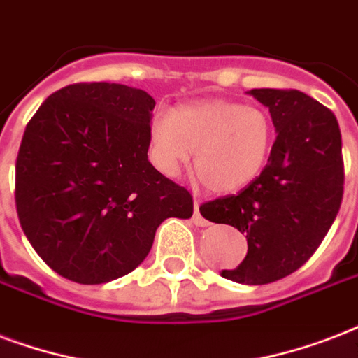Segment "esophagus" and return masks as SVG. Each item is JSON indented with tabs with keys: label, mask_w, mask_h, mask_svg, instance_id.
Wrapping results in <instances>:
<instances>
[{
	"label": "esophagus",
	"mask_w": 358,
	"mask_h": 358,
	"mask_svg": "<svg viewBox=\"0 0 358 358\" xmlns=\"http://www.w3.org/2000/svg\"><path fill=\"white\" fill-rule=\"evenodd\" d=\"M199 206H201V203L195 199V203H193V223H195L197 227H206V225H210V222L208 220H204L203 214H201V210H199Z\"/></svg>",
	"instance_id": "esophagus-1"
}]
</instances>
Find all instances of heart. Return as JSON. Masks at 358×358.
Listing matches in <instances>:
<instances>
[{"label": "heart", "mask_w": 358, "mask_h": 358, "mask_svg": "<svg viewBox=\"0 0 358 358\" xmlns=\"http://www.w3.org/2000/svg\"><path fill=\"white\" fill-rule=\"evenodd\" d=\"M274 144V125L263 108L231 101H203L161 110L148 133L150 159L176 176L195 152L193 174L215 193L240 191L257 178Z\"/></svg>", "instance_id": "1"}]
</instances>
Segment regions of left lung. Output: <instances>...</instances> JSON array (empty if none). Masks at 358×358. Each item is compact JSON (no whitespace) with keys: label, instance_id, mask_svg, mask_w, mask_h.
<instances>
[{"label":"left lung","instance_id":"left-lung-1","mask_svg":"<svg viewBox=\"0 0 358 358\" xmlns=\"http://www.w3.org/2000/svg\"><path fill=\"white\" fill-rule=\"evenodd\" d=\"M276 127L268 163L238 195L201 206L208 222L245 234L244 261L222 276L263 285L293 274L317 250L336 220L343 193L342 135L336 116L299 90L248 92Z\"/></svg>","mask_w":358,"mask_h":358}]
</instances>
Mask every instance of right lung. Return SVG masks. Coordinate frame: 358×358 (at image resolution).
Here are the masks:
<instances>
[{"label": "right lung", "instance_id": "right-lung-1", "mask_svg": "<svg viewBox=\"0 0 358 358\" xmlns=\"http://www.w3.org/2000/svg\"><path fill=\"white\" fill-rule=\"evenodd\" d=\"M155 101L124 84H71L27 124L16 159V212L59 276L95 285L143 263L167 217L193 214L189 191L148 161Z\"/></svg>", "mask_w": 358, "mask_h": 358}]
</instances>
